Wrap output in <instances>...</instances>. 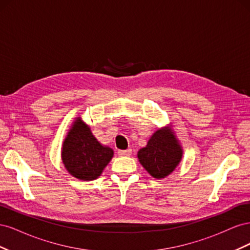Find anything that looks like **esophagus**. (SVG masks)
<instances>
[{
  "label": "esophagus",
  "mask_w": 250,
  "mask_h": 250,
  "mask_svg": "<svg viewBox=\"0 0 250 250\" xmlns=\"http://www.w3.org/2000/svg\"><path fill=\"white\" fill-rule=\"evenodd\" d=\"M132 153V150L131 149H127V150H119L118 151V154L120 156H129Z\"/></svg>",
  "instance_id": "1"
}]
</instances>
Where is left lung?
Wrapping results in <instances>:
<instances>
[{
  "instance_id": "left-lung-1",
  "label": "left lung",
  "mask_w": 250,
  "mask_h": 250,
  "mask_svg": "<svg viewBox=\"0 0 250 250\" xmlns=\"http://www.w3.org/2000/svg\"><path fill=\"white\" fill-rule=\"evenodd\" d=\"M184 150L171 126L157 129L147 145L140 149V164L151 176L163 179L176 169L183 158Z\"/></svg>"
}]
</instances>
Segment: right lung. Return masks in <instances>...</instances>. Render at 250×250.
Here are the masks:
<instances>
[{"instance_id":"1","label":"right lung","mask_w":250,"mask_h":250,"mask_svg":"<svg viewBox=\"0 0 250 250\" xmlns=\"http://www.w3.org/2000/svg\"><path fill=\"white\" fill-rule=\"evenodd\" d=\"M113 156V150L96 139L90 127L75 118L62 147V161L65 170L80 180L99 177Z\"/></svg>"}]
</instances>
